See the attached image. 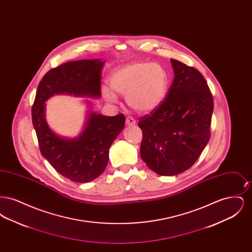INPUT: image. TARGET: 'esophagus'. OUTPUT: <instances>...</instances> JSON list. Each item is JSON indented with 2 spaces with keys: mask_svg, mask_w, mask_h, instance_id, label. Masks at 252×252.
I'll list each match as a JSON object with an SVG mask.
<instances>
[{
  "mask_svg": "<svg viewBox=\"0 0 252 252\" xmlns=\"http://www.w3.org/2000/svg\"><path fill=\"white\" fill-rule=\"evenodd\" d=\"M126 125L127 126H132V125H135L136 124V121L135 119L131 117V116H128V117H126Z\"/></svg>",
  "mask_w": 252,
  "mask_h": 252,
  "instance_id": "esophagus-1",
  "label": "esophagus"
}]
</instances>
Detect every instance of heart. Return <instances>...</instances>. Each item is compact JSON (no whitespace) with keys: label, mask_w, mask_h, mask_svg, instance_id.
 <instances>
[{"label":"heart","mask_w":252,"mask_h":252,"mask_svg":"<svg viewBox=\"0 0 252 252\" xmlns=\"http://www.w3.org/2000/svg\"><path fill=\"white\" fill-rule=\"evenodd\" d=\"M109 82L115 93L126 95V103L140 112L154 110L167 94V72L157 63L137 62L124 66L114 71ZM102 94L108 102H117V96L108 87H103Z\"/></svg>","instance_id":"heart-1"}]
</instances>
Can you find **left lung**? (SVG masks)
<instances>
[{"mask_svg":"<svg viewBox=\"0 0 252 252\" xmlns=\"http://www.w3.org/2000/svg\"><path fill=\"white\" fill-rule=\"evenodd\" d=\"M175 77L162 103L139 119L143 131L141 157L160 176L192 167L211 137L214 99L203 75L179 60H170Z\"/></svg>","mask_w":252,"mask_h":252,"instance_id":"1","label":"left lung"}]
</instances>
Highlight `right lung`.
I'll list each match as a JSON object with an SVG mask.
<instances>
[{
    "instance_id": "1",
    "label": "right lung",
    "mask_w": 252,
    "mask_h": 252,
    "mask_svg": "<svg viewBox=\"0 0 252 252\" xmlns=\"http://www.w3.org/2000/svg\"><path fill=\"white\" fill-rule=\"evenodd\" d=\"M103 65L101 60H84L51 69L39 82L32 106V122L41 155L60 175L74 182L92 181L105 171L108 150L125 127V115L108 117L91 112L80 136L67 140L49 128L44 103L59 94L100 97Z\"/></svg>"
}]
</instances>
